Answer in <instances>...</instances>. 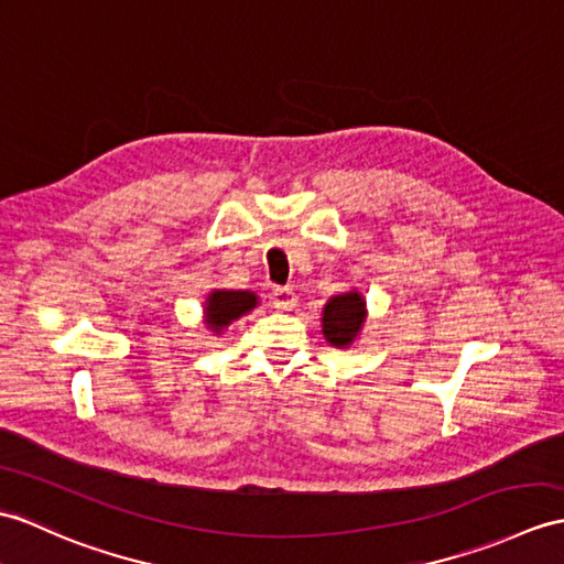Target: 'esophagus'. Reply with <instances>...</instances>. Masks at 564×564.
<instances>
[{
  "label": "esophagus",
  "mask_w": 564,
  "mask_h": 564,
  "mask_svg": "<svg viewBox=\"0 0 564 564\" xmlns=\"http://www.w3.org/2000/svg\"><path fill=\"white\" fill-rule=\"evenodd\" d=\"M271 300H273V307L281 310V312L293 310V307H295V303H297V297H295V293H293V288H273Z\"/></svg>",
  "instance_id": "1"
}]
</instances>
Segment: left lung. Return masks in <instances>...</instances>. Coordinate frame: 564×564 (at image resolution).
Instances as JSON below:
<instances>
[{
    "label": "left lung",
    "mask_w": 564,
    "mask_h": 564,
    "mask_svg": "<svg viewBox=\"0 0 564 564\" xmlns=\"http://www.w3.org/2000/svg\"><path fill=\"white\" fill-rule=\"evenodd\" d=\"M365 319H368V303L365 295L352 288V291L332 295L322 307V334L326 344L334 348H350L362 334Z\"/></svg>",
    "instance_id": "left-lung-1"
}]
</instances>
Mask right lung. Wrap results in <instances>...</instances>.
Wrapping results in <instances>:
<instances>
[{
	"mask_svg": "<svg viewBox=\"0 0 564 564\" xmlns=\"http://www.w3.org/2000/svg\"><path fill=\"white\" fill-rule=\"evenodd\" d=\"M259 305V297L252 291H228V288H214L204 300V324L214 336H220L228 326L250 314Z\"/></svg>",
	"mask_w": 564,
	"mask_h": 564,
	"instance_id": "1",
	"label": "right lung"
}]
</instances>
